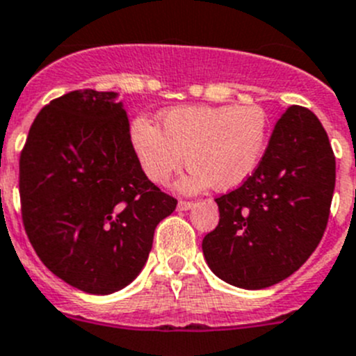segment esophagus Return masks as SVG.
Wrapping results in <instances>:
<instances>
[{
  "label": "esophagus",
  "mask_w": 356,
  "mask_h": 356,
  "mask_svg": "<svg viewBox=\"0 0 356 356\" xmlns=\"http://www.w3.org/2000/svg\"><path fill=\"white\" fill-rule=\"evenodd\" d=\"M193 207V202H188V200H181L177 205L179 210H189Z\"/></svg>",
  "instance_id": "34e87169"
}]
</instances>
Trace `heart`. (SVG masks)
Returning a JSON list of instances; mask_svg holds the SVG:
<instances>
[{"label": "heart", "mask_w": 356, "mask_h": 356, "mask_svg": "<svg viewBox=\"0 0 356 356\" xmlns=\"http://www.w3.org/2000/svg\"><path fill=\"white\" fill-rule=\"evenodd\" d=\"M129 137L140 168L154 184H167L188 154L193 168L181 182L182 191L231 189L257 170L270 140V118L257 104L182 106L161 115V130L137 116Z\"/></svg>", "instance_id": "heart-1"}]
</instances>
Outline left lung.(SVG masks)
<instances>
[{
    "label": "left lung",
    "instance_id": "left-lung-1",
    "mask_svg": "<svg viewBox=\"0 0 356 356\" xmlns=\"http://www.w3.org/2000/svg\"><path fill=\"white\" fill-rule=\"evenodd\" d=\"M334 186L336 156L325 129L308 108L291 106L257 170L216 198L219 224L202 241L210 270L250 291L291 277L325 233Z\"/></svg>",
    "mask_w": 356,
    "mask_h": 356
}]
</instances>
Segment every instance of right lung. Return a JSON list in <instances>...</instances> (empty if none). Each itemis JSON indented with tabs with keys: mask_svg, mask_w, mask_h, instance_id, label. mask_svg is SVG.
Instances as JSON below:
<instances>
[{
	"mask_svg": "<svg viewBox=\"0 0 356 356\" xmlns=\"http://www.w3.org/2000/svg\"><path fill=\"white\" fill-rule=\"evenodd\" d=\"M115 92L54 99L19 160L22 222L48 270L88 294H111L144 268L158 222L177 200L140 168Z\"/></svg>",
	"mask_w": 356,
	"mask_h": 356,
	"instance_id": "add662e5",
	"label": "right lung"
}]
</instances>
